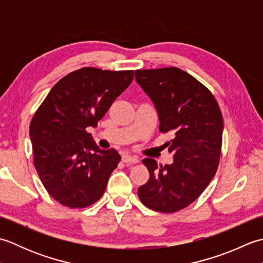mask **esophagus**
Segmentation results:
<instances>
[{"label": "esophagus", "mask_w": 263, "mask_h": 263, "mask_svg": "<svg viewBox=\"0 0 263 263\" xmlns=\"http://www.w3.org/2000/svg\"><path fill=\"white\" fill-rule=\"evenodd\" d=\"M122 160L126 164H137V163H139V158L136 157V156H131V155L122 156Z\"/></svg>", "instance_id": "1"}]
</instances>
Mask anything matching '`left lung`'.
<instances>
[{
	"instance_id": "1",
	"label": "left lung",
	"mask_w": 263,
	"mask_h": 263,
	"mask_svg": "<svg viewBox=\"0 0 263 263\" xmlns=\"http://www.w3.org/2000/svg\"><path fill=\"white\" fill-rule=\"evenodd\" d=\"M136 80L153 100L159 131L172 132L167 142L173 164L142 163L149 181L138 189L141 202L159 212H175L191 204L214 178L219 165L224 122L216 99L202 83L178 68L137 70Z\"/></svg>"
}]
</instances>
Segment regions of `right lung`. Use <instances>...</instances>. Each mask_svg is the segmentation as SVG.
<instances>
[{
	"label": "right lung",
	"mask_w": 263,
	"mask_h": 263,
	"mask_svg": "<svg viewBox=\"0 0 263 263\" xmlns=\"http://www.w3.org/2000/svg\"><path fill=\"white\" fill-rule=\"evenodd\" d=\"M135 71L82 68L62 78L30 122L33 164L43 185L61 204L85 208L105 192L120 163L115 149L103 150L96 127L116 97L131 85Z\"/></svg>",
	"instance_id": "right-lung-1"
}]
</instances>
